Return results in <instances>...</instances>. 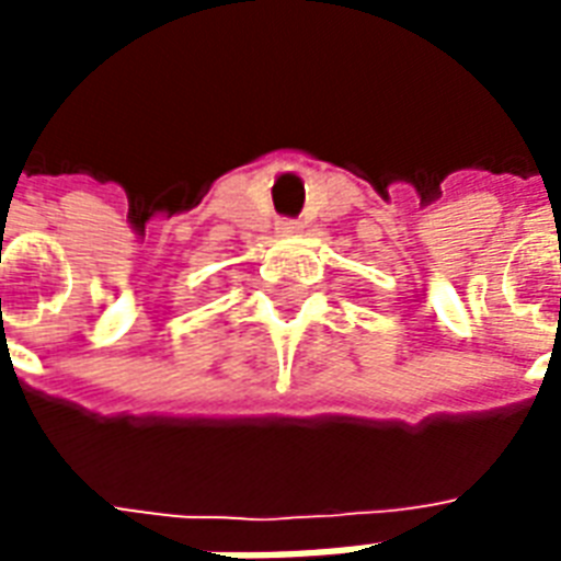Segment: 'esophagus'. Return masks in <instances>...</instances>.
Instances as JSON below:
<instances>
[{
	"instance_id": "esophagus-1",
	"label": "esophagus",
	"mask_w": 561,
	"mask_h": 561,
	"mask_svg": "<svg viewBox=\"0 0 561 561\" xmlns=\"http://www.w3.org/2000/svg\"><path fill=\"white\" fill-rule=\"evenodd\" d=\"M276 231H279V237H300V233H304V225L294 219H282Z\"/></svg>"
}]
</instances>
